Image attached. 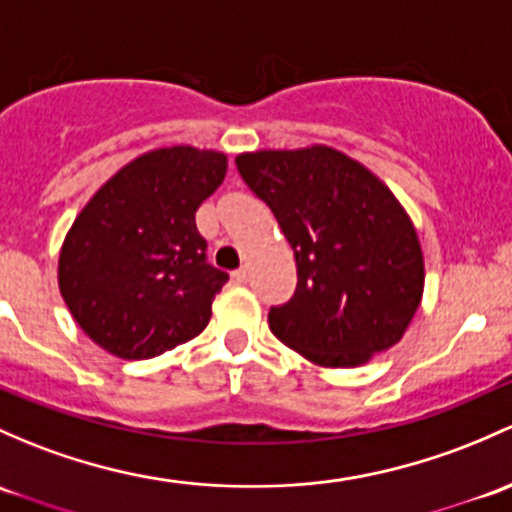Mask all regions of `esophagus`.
<instances>
[{"mask_svg":"<svg viewBox=\"0 0 512 512\" xmlns=\"http://www.w3.org/2000/svg\"><path fill=\"white\" fill-rule=\"evenodd\" d=\"M233 279H235V282H238V284H245V282H247V270H245V267H240V270H235V272H233Z\"/></svg>","mask_w":512,"mask_h":512,"instance_id":"obj_1","label":"esophagus"}]
</instances>
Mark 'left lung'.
Instances as JSON below:
<instances>
[{
	"label": "left lung",
	"instance_id": "left-lung-1",
	"mask_svg": "<svg viewBox=\"0 0 512 512\" xmlns=\"http://www.w3.org/2000/svg\"><path fill=\"white\" fill-rule=\"evenodd\" d=\"M297 260V292L270 328L321 368H355L405 336L424 292L410 215L360 161L324 144L238 154Z\"/></svg>",
	"mask_w": 512,
	"mask_h": 512
}]
</instances>
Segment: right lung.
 <instances>
[{
  "mask_svg": "<svg viewBox=\"0 0 512 512\" xmlns=\"http://www.w3.org/2000/svg\"><path fill=\"white\" fill-rule=\"evenodd\" d=\"M228 157L164 147L122 166L73 220L58 287L75 324L107 353L144 360L196 338L228 274L206 262L196 211Z\"/></svg>",
  "mask_w": 512,
  "mask_h": 512,
  "instance_id": "1",
  "label": "right lung"
}]
</instances>
